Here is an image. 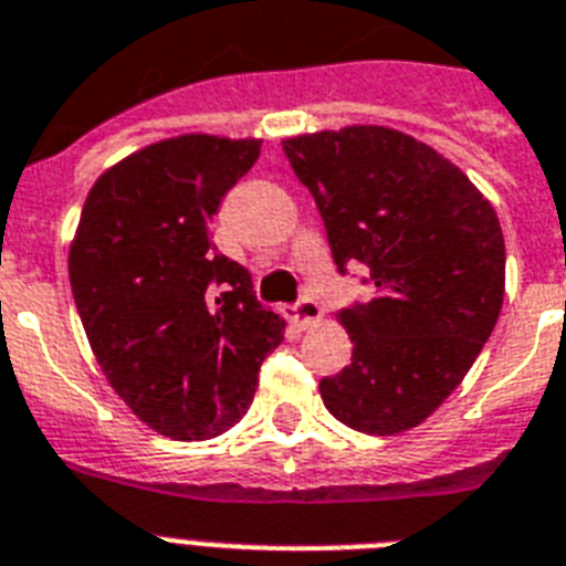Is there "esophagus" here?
Masks as SVG:
<instances>
[{
  "instance_id": "1",
  "label": "esophagus",
  "mask_w": 566,
  "mask_h": 566,
  "mask_svg": "<svg viewBox=\"0 0 566 566\" xmlns=\"http://www.w3.org/2000/svg\"><path fill=\"white\" fill-rule=\"evenodd\" d=\"M286 317L297 326H310L321 317V306H317L315 297H306V294H303V297H297L292 306H286Z\"/></svg>"
}]
</instances>
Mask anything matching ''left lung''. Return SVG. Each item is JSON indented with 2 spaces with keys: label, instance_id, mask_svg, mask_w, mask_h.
I'll use <instances>...</instances> for the list:
<instances>
[{
  "label": "left lung",
  "instance_id": "obj_1",
  "mask_svg": "<svg viewBox=\"0 0 566 566\" xmlns=\"http://www.w3.org/2000/svg\"><path fill=\"white\" fill-rule=\"evenodd\" d=\"M324 219L338 274L364 265L370 301L340 310L353 361L321 378L338 422L401 433L451 396L503 306L506 249L494 208L428 144L387 126L283 142Z\"/></svg>",
  "mask_w": 566,
  "mask_h": 566
}]
</instances>
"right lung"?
I'll list each match as a JSON object with an SVG mask.
<instances>
[{
	"instance_id": "right-lung-1",
	"label": "right lung",
	"mask_w": 566,
	"mask_h": 566,
	"mask_svg": "<svg viewBox=\"0 0 566 566\" xmlns=\"http://www.w3.org/2000/svg\"><path fill=\"white\" fill-rule=\"evenodd\" d=\"M260 142L181 135L124 158L88 190L69 251L77 315L115 394L170 440L240 422L283 340L210 222Z\"/></svg>"
}]
</instances>
